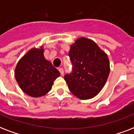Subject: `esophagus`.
Wrapping results in <instances>:
<instances>
[{"instance_id": "34e87169", "label": "esophagus", "mask_w": 134, "mask_h": 134, "mask_svg": "<svg viewBox=\"0 0 134 134\" xmlns=\"http://www.w3.org/2000/svg\"><path fill=\"white\" fill-rule=\"evenodd\" d=\"M58 70H59V71L60 72L61 75L63 76V74H64V70H63V68H61V67H60V68H58Z\"/></svg>"}]
</instances>
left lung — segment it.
<instances>
[{"label":"left lung","instance_id":"8db88e82","mask_svg":"<svg viewBox=\"0 0 134 134\" xmlns=\"http://www.w3.org/2000/svg\"><path fill=\"white\" fill-rule=\"evenodd\" d=\"M69 56L72 73L64 78L69 90L81 99L94 97L104 88L110 73L108 55L93 40L81 37L70 46Z\"/></svg>","mask_w":134,"mask_h":134}]
</instances>
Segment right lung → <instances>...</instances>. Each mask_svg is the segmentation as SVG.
Returning a JSON list of instances; mask_svg holds the SVG:
<instances>
[{
    "label": "right lung",
    "mask_w": 134,
    "mask_h": 134,
    "mask_svg": "<svg viewBox=\"0 0 134 134\" xmlns=\"http://www.w3.org/2000/svg\"><path fill=\"white\" fill-rule=\"evenodd\" d=\"M44 46L29 50L16 64L14 76L18 85L26 94L40 97L50 91L53 81L60 73L44 55Z\"/></svg>",
    "instance_id": "obj_1"
}]
</instances>
